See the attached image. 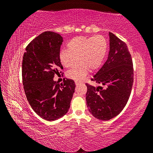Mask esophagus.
Segmentation results:
<instances>
[{"instance_id": "34e87169", "label": "esophagus", "mask_w": 153, "mask_h": 153, "mask_svg": "<svg viewBox=\"0 0 153 153\" xmlns=\"http://www.w3.org/2000/svg\"><path fill=\"white\" fill-rule=\"evenodd\" d=\"M75 84H76V86H78V85H79L80 84H82V83H81V82H78V81H76H76H75Z\"/></svg>"}]
</instances>
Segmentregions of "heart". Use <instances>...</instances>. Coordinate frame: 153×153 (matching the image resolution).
Segmentation results:
<instances>
[{"label":"heart","mask_w":153,"mask_h":153,"mask_svg":"<svg viewBox=\"0 0 153 153\" xmlns=\"http://www.w3.org/2000/svg\"><path fill=\"white\" fill-rule=\"evenodd\" d=\"M68 50L63 49L59 52L61 64L69 68L79 63L67 72L70 79L80 81L88 71L98 69L102 64L107 50V41L102 35L95 36H77L67 43Z\"/></svg>","instance_id":"obj_1"}]
</instances>
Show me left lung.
Listing matches in <instances>:
<instances>
[{"label": "left lung", "mask_w": 153, "mask_h": 153, "mask_svg": "<svg viewBox=\"0 0 153 153\" xmlns=\"http://www.w3.org/2000/svg\"><path fill=\"white\" fill-rule=\"evenodd\" d=\"M110 51L107 61L91 81L86 83V102L90 113L98 120L107 121L125 107L134 82L132 59L126 44L109 32Z\"/></svg>", "instance_id": "1"}]
</instances>
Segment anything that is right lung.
Wrapping results in <instances>:
<instances>
[{
	"label": "right lung",
	"mask_w": 153,
	"mask_h": 153,
	"mask_svg": "<svg viewBox=\"0 0 153 153\" xmlns=\"http://www.w3.org/2000/svg\"><path fill=\"white\" fill-rule=\"evenodd\" d=\"M63 38L57 33L45 32L25 48L22 62V79L27 101L40 117L55 121L65 115L76 88L73 79L55 82L63 69L59 55Z\"/></svg>",
	"instance_id": "add662e5"
}]
</instances>
